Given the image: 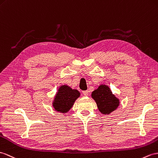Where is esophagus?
I'll use <instances>...</instances> for the list:
<instances>
[{
  "instance_id": "esophagus-1",
  "label": "esophagus",
  "mask_w": 158,
  "mask_h": 158,
  "mask_svg": "<svg viewBox=\"0 0 158 158\" xmlns=\"http://www.w3.org/2000/svg\"><path fill=\"white\" fill-rule=\"evenodd\" d=\"M82 93L84 96H88V90H85V91H83Z\"/></svg>"
}]
</instances>
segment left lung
<instances>
[{"label": "left lung", "instance_id": "obj_1", "mask_svg": "<svg viewBox=\"0 0 158 158\" xmlns=\"http://www.w3.org/2000/svg\"><path fill=\"white\" fill-rule=\"evenodd\" d=\"M92 98L97 103L100 112L104 114H109L116 110L120 103L110 88L105 84H101L97 90L92 92Z\"/></svg>", "mask_w": 158, "mask_h": 158}]
</instances>
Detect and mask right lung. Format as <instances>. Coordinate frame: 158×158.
I'll use <instances>...</instances> for the list:
<instances>
[{"label": "right lung", "instance_id": "1", "mask_svg": "<svg viewBox=\"0 0 158 158\" xmlns=\"http://www.w3.org/2000/svg\"><path fill=\"white\" fill-rule=\"evenodd\" d=\"M80 93L76 89H72L67 85L61 86L57 91L52 105L53 108L58 112L66 113L74 105L76 100Z\"/></svg>", "mask_w": 158, "mask_h": 158}]
</instances>
